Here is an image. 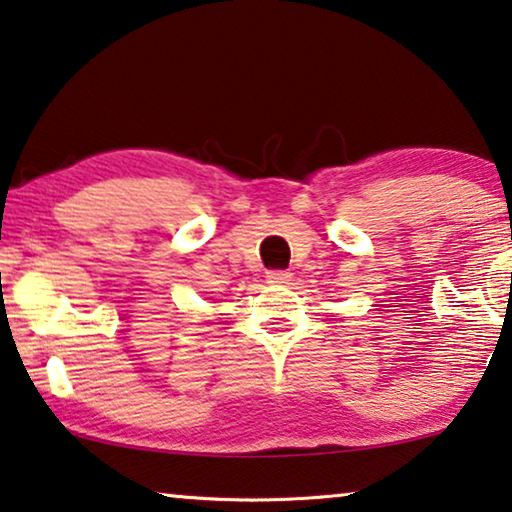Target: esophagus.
Instances as JSON below:
<instances>
[{"instance_id": "esophagus-1", "label": "esophagus", "mask_w": 512, "mask_h": 512, "mask_svg": "<svg viewBox=\"0 0 512 512\" xmlns=\"http://www.w3.org/2000/svg\"><path fill=\"white\" fill-rule=\"evenodd\" d=\"M292 278V273L289 271H269L266 273V282H271V285H285Z\"/></svg>"}]
</instances>
